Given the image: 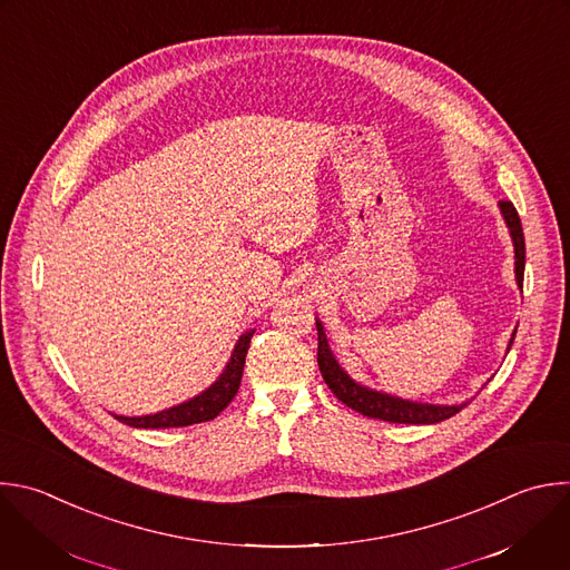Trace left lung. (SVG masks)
Masks as SVG:
<instances>
[{"mask_svg":"<svg viewBox=\"0 0 570 570\" xmlns=\"http://www.w3.org/2000/svg\"><path fill=\"white\" fill-rule=\"evenodd\" d=\"M499 210L501 217L505 222V228L510 233L512 246H514V279L519 291H523V268H525V242H523V230H521V219L514 210V206L510 202H499ZM315 326H317V364H320V373L324 377V383L328 385V390L337 396V401H342L346 407L360 412L362 416L368 419H377V421H387V423H407V425H434L441 421H448L450 416L459 414L465 405H434V403H419V401H410V399H401L387 392H377L373 387H366L342 368V364L337 362V357L333 355L326 333H324V324L320 322V317H315ZM514 333L508 342V348L514 342Z\"/></svg>","mask_w":570,"mask_h":570,"instance_id":"obj_1","label":"left lung"}]
</instances>
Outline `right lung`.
<instances>
[{
    "mask_svg": "<svg viewBox=\"0 0 570 570\" xmlns=\"http://www.w3.org/2000/svg\"><path fill=\"white\" fill-rule=\"evenodd\" d=\"M255 328H248L239 335L230 360L226 362L224 371L219 373L217 381L204 390L202 394L187 399L174 407L160 410L156 414H145V416H120L114 414V419H118L120 423L129 425V428H138V430H165V428H187L195 423H206L217 419L235 399V394L239 392L242 385V375H244V364H246V353L250 346V337H253Z\"/></svg>",
    "mask_w": 570,
    "mask_h": 570,
    "instance_id": "obj_1",
    "label": "right lung"
}]
</instances>
